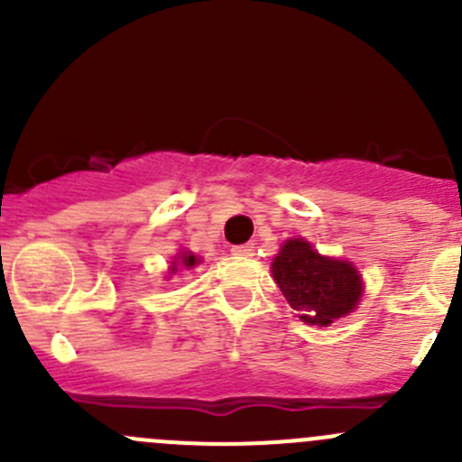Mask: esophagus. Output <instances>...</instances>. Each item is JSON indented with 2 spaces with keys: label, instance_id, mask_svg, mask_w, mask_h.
<instances>
[{
  "label": "esophagus",
  "instance_id": "obj_1",
  "mask_svg": "<svg viewBox=\"0 0 462 462\" xmlns=\"http://www.w3.org/2000/svg\"><path fill=\"white\" fill-rule=\"evenodd\" d=\"M230 253H232V254H236V257H253V254H254V244L235 245V248H232Z\"/></svg>",
  "mask_w": 462,
  "mask_h": 462
}]
</instances>
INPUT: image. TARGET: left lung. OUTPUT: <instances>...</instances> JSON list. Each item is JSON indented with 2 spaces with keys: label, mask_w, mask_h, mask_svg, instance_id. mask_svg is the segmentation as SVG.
Masks as SVG:
<instances>
[{
  "label": "left lung",
  "mask_w": 462,
  "mask_h": 462,
  "mask_svg": "<svg viewBox=\"0 0 462 462\" xmlns=\"http://www.w3.org/2000/svg\"><path fill=\"white\" fill-rule=\"evenodd\" d=\"M273 277L297 318L328 326L357 309L365 283L351 261L324 257L306 239H288L273 259Z\"/></svg>",
  "instance_id": "left-lung-1"
}]
</instances>
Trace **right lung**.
<instances>
[{
	"instance_id": "right-lung-1",
	"label": "right lung",
	"mask_w": 462,
	"mask_h": 462,
	"mask_svg": "<svg viewBox=\"0 0 462 462\" xmlns=\"http://www.w3.org/2000/svg\"><path fill=\"white\" fill-rule=\"evenodd\" d=\"M199 263H201V259H199L197 254L185 253V250H180V253L176 254V257H174V261H171V265H170V274H176V273H179V268L192 270L194 265H199Z\"/></svg>"
}]
</instances>
